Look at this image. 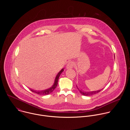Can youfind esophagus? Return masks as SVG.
I'll use <instances>...</instances> for the list:
<instances>
[{
	"instance_id": "34e87169",
	"label": "esophagus",
	"mask_w": 130,
	"mask_h": 130,
	"mask_svg": "<svg viewBox=\"0 0 130 130\" xmlns=\"http://www.w3.org/2000/svg\"><path fill=\"white\" fill-rule=\"evenodd\" d=\"M74 65L73 62H72V61L69 62L68 63L67 66V69H72V68H74Z\"/></svg>"
}]
</instances>
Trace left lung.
I'll return each mask as SVG.
<instances>
[{
    "label": "left lung",
    "mask_w": 130,
    "mask_h": 130,
    "mask_svg": "<svg viewBox=\"0 0 130 130\" xmlns=\"http://www.w3.org/2000/svg\"><path fill=\"white\" fill-rule=\"evenodd\" d=\"M76 87H77V88L78 89V90H79V92H80V93L81 94H82L84 95H86V96L92 95L94 94H95V93H99V92L102 90H100L96 91H93V92H84V91H82L80 90L77 88V86H76Z\"/></svg>",
    "instance_id": "obj_1"
}]
</instances>
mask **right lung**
<instances>
[{
    "label": "right lung",
    "mask_w": 130,
    "mask_h": 130,
    "mask_svg": "<svg viewBox=\"0 0 130 130\" xmlns=\"http://www.w3.org/2000/svg\"><path fill=\"white\" fill-rule=\"evenodd\" d=\"M64 71L63 69H62L58 74L56 75V78L55 80V82L54 85H53V86L52 87H51L50 88L45 90H43V91H36V90H32L30 89V91H31L32 92L34 93H36L37 94H38L39 95H47V94H49L51 93H52L55 89H56V86H57V83H58V78L60 76V74L63 72V71Z\"/></svg>",
    "instance_id": "1"
}]
</instances>
